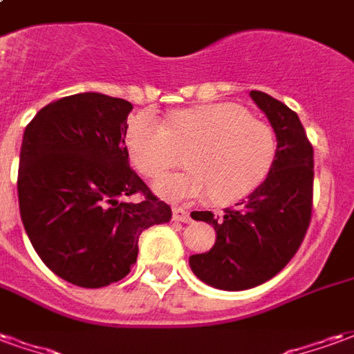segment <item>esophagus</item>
Wrapping results in <instances>:
<instances>
[{
    "label": "esophagus",
    "instance_id": "esophagus-1",
    "mask_svg": "<svg viewBox=\"0 0 354 354\" xmlns=\"http://www.w3.org/2000/svg\"><path fill=\"white\" fill-rule=\"evenodd\" d=\"M172 220H174V222L187 223V222H189V220H192V218H189V212H187L185 208L176 207V208H174V210H172Z\"/></svg>",
    "mask_w": 354,
    "mask_h": 354
}]
</instances>
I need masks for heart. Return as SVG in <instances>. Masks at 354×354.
Returning <instances> with one entry per match:
<instances>
[{"label":"heart","mask_w":354,"mask_h":354,"mask_svg":"<svg viewBox=\"0 0 354 354\" xmlns=\"http://www.w3.org/2000/svg\"><path fill=\"white\" fill-rule=\"evenodd\" d=\"M178 147H189V169L155 184L157 195L176 203L208 195L220 205L246 199L266 182L277 157L273 129L237 104L180 109L172 113L169 127L146 109L127 124L124 149L144 176L159 178L176 167Z\"/></svg>","instance_id":"obj_1"}]
</instances>
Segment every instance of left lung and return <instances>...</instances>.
Masks as SVG:
<instances>
[{
  "instance_id": "1",
  "label": "left lung",
  "mask_w": 354,
  "mask_h": 354,
  "mask_svg": "<svg viewBox=\"0 0 354 354\" xmlns=\"http://www.w3.org/2000/svg\"><path fill=\"white\" fill-rule=\"evenodd\" d=\"M277 136V157L266 182L222 216L193 212L210 223L214 246L193 254L189 267L220 290H248L284 269L304 241L313 210V146L296 111L273 96L250 91Z\"/></svg>"
}]
</instances>
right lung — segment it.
Returning a JSON list of instances; mask_svg holds the SVG:
<instances>
[{
	"instance_id": "1",
	"label": "right lung",
	"mask_w": 354,
	"mask_h": 354,
	"mask_svg": "<svg viewBox=\"0 0 354 354\" xmlns=\"http://www.w3.org/2000/svg\"><path fill=\"white\" fill-rule=\"evenodd\" d=\"M131 109L123 98L72 94L39 109L24 131L20 218L43 263L75 286L121 281L136 263L142 231L172 218L129 165ZM134 192L145 199L124 201Z\"/></svg>"
}]
</instances>
